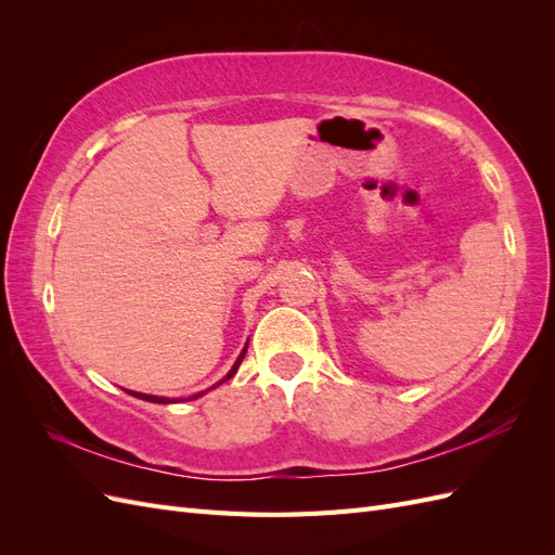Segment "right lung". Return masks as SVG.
I'll list each match as a JSON object with an SVG mask.
<instances>
[{"mask_svg":"<svg viewBox=\"0 0 555 555\" xmlns=\"http://www.w3.org/2000/svg\"><path fill=\"white\" fill-rule=\"evenodd\" d=\"M245 351H247V347L241 351V357H238V361L236 363H233V367H231V371H229V375L222 379V382H227L229 377H233V375H236V371H238V365H241V361L245 359ZM220 382V384H222ZM127 393H131V396H137V398H141V400H147V402H171V398H159V396H145V393H137V391H127ZM198 396H204V393H196L194 398H198ZM194 398H190V400H194Z\"/></svg>","mask_w":555,"mask_h":555,"instance_id":"1","label":"right lung"}]
</instances>
